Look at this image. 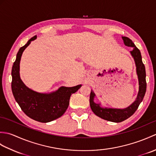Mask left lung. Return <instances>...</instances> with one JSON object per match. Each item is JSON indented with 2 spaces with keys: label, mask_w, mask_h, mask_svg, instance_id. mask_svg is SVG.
<instances>
[{
  "label": "left lung",
  "mask_w": 156,
  "mask_h": 156,
  "mask_svg": "<svg viewBox=\"0 0 156 156\" xmlns=\"http://www.w3.org/2000/svg\"><path fill=\"white\" fill-rule=\"evenodd\" d=\"M123 39L124 44L128 47L133 48V50L131 51V54L134 58V60L136 65L137 74L139 79V92L136 100L129 107L123 109L118 108H102L100 107V104H97L94 102V98L95 94L93 91H91L90 95V105L92 111L98 117L105 119L108 121L120 122L130 117L131 115L134 114L139 107L141 101H143L144 97L146 92L147 83L145 77V68L143 64L141 59V52L136 46L135 45L133 42L130 39L127 37H122Z\"/></svg>",
  "instance_id": "left-lung-1"
}]
</instances>
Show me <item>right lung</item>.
I'll use <instances>...</instances> for the list:
<instances>
[{"mask_svg":"<svg viewBox=\"0 0 156 156\" xmlns=\"http://www.w3.org/2000/svg\"><path fill=\"white\" fill-rule=\"evenodd\" d=\"M36 38L37 36L35 35L29 39L16 54L11 72V88L15 101L26 115L37 121L48 122L64 115L68 107L71 95L82 85L74 87H62L57 91L49 94L39 93L26 87L20 78V60L23 51Z\"/></svg>","mask_w":156,"mask_h":156,"instance_id":"1","label":"right lung"}]
</instances>
